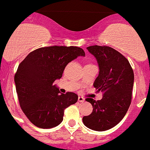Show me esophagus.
I'll return each mask as SVG.
<instances>
[{
	"label": "esophagus",
	"instance_id": "1",
	"mask_svg": "<svg viewBox=\"0 0 150 150\" xmlns=\"http://www.w3.org/2000/svg\"><path fill=\"white\" fill-rule=\"evenodd\" d=\"M78 100H79V102H84L85 101V98H83L82 96H79V98H78Z\"/></svg>",
	"mask_w": 150,
	"mask_h": 150
}]
</instances>
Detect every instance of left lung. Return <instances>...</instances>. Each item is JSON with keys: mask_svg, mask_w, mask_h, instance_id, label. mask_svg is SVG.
I'll return each instance as SVG.
<instances>
[{"mask_svg": "<svg viewBox=\"0 0 150 150\" xmlns=\"http://www.w3.org/2000/svg\"><path fill=\"white\" fill-rule=\"evenodd\" d=\"M97 60L100 68L98 77L93 83L103 98L86 99L93 106V112L83 117L87 128L103 132L110 129L123 119L132 102L134 72L125 57L107 46L87 47Z\"/></svg>", "mask_w": 150, "mask_h": 150, "instance_id": "8db88e82", "label": "left lung"}]
</instances>
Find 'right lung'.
<instances>
[{"label":"right lung","mask_w":150,"mask_h":150,"mask_svg":"<svg viewBox=\"0 0 150 150\" xmlns=\"http://www.w3.org/2000/svg\"><path fill=\"white\" fill-rule=\"evenodd\" d=\"M85 52L77 47L50 46L30 52L19 64L15 82L21 109L40 128L56 127L64 110L78 101L77 94L60 93L53 83L62 77L66 65Z\"/></svg>","instance_id":"right-lung-1"}]
</instances>
